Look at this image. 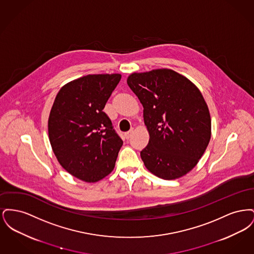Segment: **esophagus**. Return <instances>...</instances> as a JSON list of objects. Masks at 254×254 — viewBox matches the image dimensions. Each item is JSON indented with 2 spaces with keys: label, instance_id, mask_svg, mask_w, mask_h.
I'll use <instances>...</instances> for the list:
<instances>
[{
  "label": "esophagus",
  "instance_id": "34e87169",
  "mask_svg": "<svg viewBox=\"0 0 254 254\" xmlns=\"http://www.w3.org/2000/svg\"><path fill=\"white\" fill-rule=\"evenodd\" d=\"M133 132H134V129L131 128L130 130H128V131H127V132L125 133V137H126L127 139H129V138L131 137V135H132Z\"/></svg>",
  "mask_w": 254,
  "mask_h": 254
}]
</instances>
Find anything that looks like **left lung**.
<instances>
[{
  "instance_id": "left-lung-1",
  "label": "left lung",
  "mask_w": 254,
  "mask_h": 254,
  "mask_svg": "<svg viewBox=\"0 0 254 254\" xmlns=\"http://www.w3.org/2000/svg\"><path fill=\"white\" fill-rule=\"evenodd\" d=\"M127 85L144 107L149 142L141 151L145 168L165 180L187 174L203 156L211 121L204 97L171 69L132 73Z\"/></svg>"
}]
</instances>
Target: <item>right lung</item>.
Here are the masks:
<instances>
[{
    "label": "right lung",
    "mask_w": 254,
    "mask_h": 254,
    "mask_svg": "<svg viewBox=\"0 0 254 254\" xmlns=\"http://www.w3.org/2000/svg\"><path fill=\"white\" fill-rule=\"evenodd\" d=\"M120 74L87 75L64 85L49 114V141L61 166L83 181L97 182L114 169L123 145L103 111Z\"/></svg>",
    "instance_id": "right-lung-1"
}]
</instances>
